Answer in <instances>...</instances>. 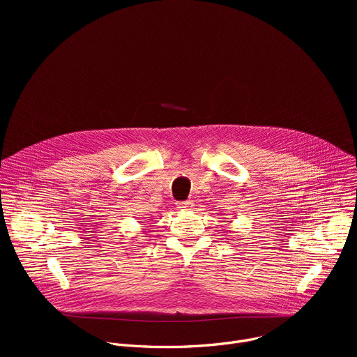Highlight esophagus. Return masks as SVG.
<instances>
[{"mask_svg":"<svg viewBox=\"0 0 357 357\" xmlns=\"http://www.w3.org/2000/svg\"><path fill=\"white\" fill-rule=\"evenodd\" d=\"M178 208L181 211H192L193 209V202L192 200H185V202H179Z\"/></svg>","mask_w":357,"mask_h":357,"instance_id":"1","label":"esophagus"}]
</instances>
